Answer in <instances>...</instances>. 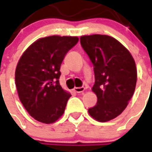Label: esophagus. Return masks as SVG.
I'll list each match as a JSON object with an SVG mask.
<instances>
[{
    "label": "esophagus",
    "instance_id": "34e87169",
    "mask_svg": "<svg viewBox=\"0 0 152 152\" xmlns=\"http://www.w3.org/2000/svg\"><path fill=\"white\" fill-rule=\"evenodd\" d=\"M84 91H85V88L84 87H76L74 89V91L76 93H82Z\"/></svg>",
    "mask_w": 152,
    "mask_h": 152
}]
</instances>
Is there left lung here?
<instances>
[{"instance_id":"8db88e82","label":"left lung","mask_w":152,"mask_h":152,"mask_svg":"<svg viewBox=\"0 0 152 152\" xmlns=\"http://www.w3.org/2000/svg\"><path fill=\"white\" fill-rule=\"evenodd\" d=\"M80 44L94 66L97 104L88 109L99 122L115 118L128 106L135 91L137 73L129 51L113 37L93 34L80 37Z\"/></svg>"}]
</instances>
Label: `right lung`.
Listing matches in <instances>:
<instances>
[{"label": "right lung", "mask_w": 152, "mask_h": 152, "mask_svg": "<svg viewBox=\"0 0 152 152\" xmlns=\"http://www.w3.org/2000/svg\"><path fill=\"white\" fill-rule=\"evenodd\" d=\"M79 39L53 35L38 39L20 58L15 85L22 104L34 119L53 124L65 111L72 94L59 83L60 66L66 54Z\"/></svg>", "instance_id": "1"}]
</instances>
